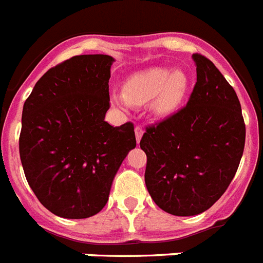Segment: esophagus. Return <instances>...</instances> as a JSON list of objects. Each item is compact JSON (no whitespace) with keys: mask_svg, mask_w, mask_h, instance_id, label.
Wrapping results in <instances>:
<instances>
[{"mask_svg":"<svg viewBox=\"0 0 263 263\" xmlns=\"http://www.w3.org/2000/svg\"><path fill=\"white\" fill-rule=\"evenodd\" d=\"M134 133H136V140L137 142H140L141 138H142V134H143V129L141 126H136L134 129Z\"/></svg>","mask_w":263,"mask_h":263,"instance_id":"esophagus-1","label":"esophagus"}]
</instances>
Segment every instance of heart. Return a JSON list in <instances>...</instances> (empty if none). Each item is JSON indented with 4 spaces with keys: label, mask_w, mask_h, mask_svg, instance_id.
I'll return each instance as SVG.
<instances>
[{
    "label": "heart",
    "mask_w": 263,
    "mask_h": 263,
    "mask_svg": "<svg viewBox=\"0 0 263 263\" xmlns=\"http://www.w3.org/2000/svg\"><path fill=\"white\" fill-rule=\"evenodd\" d=\"M189 89V77L182 70L154 67L133 74L123 85V96L114 94L118 106H140L152 101V110L159 117L174 113L183 102Z\"/></svg>",
    "instance_id": "b5f03b06"
}]
</instances>
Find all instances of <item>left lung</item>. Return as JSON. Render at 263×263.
Here are the masks:
<instances>
[{
  "label": "left lung",
  "instance_id": "1",
  "mask_svg": "<svg viewBox=\"0 0 263 263\" xmlns=\"http://www.w3.org/2000/svg\"><path fill=\"white\" fill-rule=\"evenodd\" d=\"M197 82L189 102L146 127L145 183L157 206L179 217L212 208L234 178L243 154L239 100L210 60L193 54Z\"/></svg>",
  "mask_w": 263,
  "mask_h": 263
}]
</instances>
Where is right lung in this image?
<instances>
[{
    "label": "right lung",
    "instance_id": "add662e5",
    "mask_svg": "<svg viewBox=\"0 0 263 263\" xmlns=\"http://www.w3.org/2000/svg\"><path fill=\"white\" fill-rule=\"evenodd\" d=\"M114 58L71 57L37 81L22 109L20 157L38 201L62 218L100 213L113 179L136 147L132 122L111 126L109 78Z\"/></svg>",
    "mask_w": 263,
    "mask_h": 263
}]
</instances>
